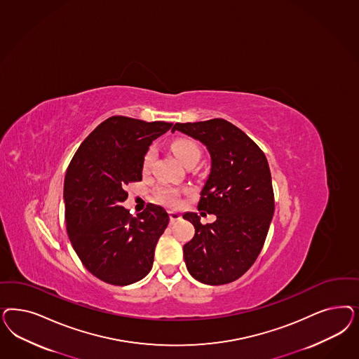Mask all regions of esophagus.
<instances>
[{
	"instance_id": "1",
	"label": "esophagus",
	"mask_w": 359,
	"mask_h": 359,
	"mask_svg": "<svg viewBox=\"0 0 359 359\" xmlns=\"http://www.w3.org/2000/svg\"><path fill=\"white\" fill-rule=\"evenodd\" d=\"M169 218H170V222L174 223V222L181 219V214L177 211H169Z\"/></svg>"
}]
</instances>
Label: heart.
I'll return each instance as SVG.
<instances>
[{
	"label": "heart",
	"mask_w": 359,
	"mask_h": 359,
	"mask_svg": "<svg viewBox=\"0 0 359 359\" xmlns=\"http://www.w3.org/2000/svg\"><path fill=\"white\" fill-rule=\"evenodd\" d=\"M172 149L174 154L177 156V158L182 162L184 165H187L189 162L199 160L201 157V151L198 149L197 144L193 142L191 140L178 139L172 142ZM154 149L151 148L149 151L145 153L144 160H142V168L144 169H149L151 162L154 160ZM154 196L157 198V201H160L161 203L174 206L180 197V191L173 187H160L156 190Z\"/></svg>",
	"instance_id": "obj_1"
}]
</instances>
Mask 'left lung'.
<instances>
[{
    "mask_svg": "<svg viewBox=\"0 0 359 359\" xmlns=\"http://www.w3.org/2000/svg\"><path fill=\"white\" fill-rule=\"evenodd\" d=\"M174 130L201 141L211 157L198 210L215 214L217 219L202 224L197 212L184 214L196 227L194 238L184 245L187 271L208 285L231 283L254 264L275 211L266 154L223 118L177 123Z\"/></svg>",
    "mask_w": 359,
    "mask_h": 359,
    "instance_id": "left-lung-1",
    "label": "left lung"
}]
</instances>
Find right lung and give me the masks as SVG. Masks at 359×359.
Returning <instances> with one entry per match:
<instances>
[{"label": "right lung", "mask_w": 359, "mask_h": 359, "mask_svg": "<svg viewBox=\"0 0 359 359\" xmlns=\"http://www.w3.org/2000/svg\"><path fill=\"white\" fill-rule=\"evenodd\" d=\"M172 126L112 116L69 162L63 189L67 233L83 266L104 283L129 285L151 272L169 215L149 203L133 218L121 202L128 198L126 185L142 180V160L153 140Z\"/></svg>", "instance_id": "obj_1"}]
</instances>
